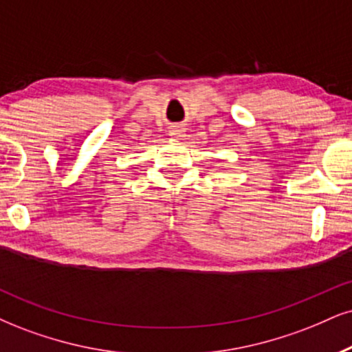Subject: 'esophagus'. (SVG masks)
Here are the masks:
<instances>
[{
  "label": "esophagus",
  "mask_w": 352,
  "mask_h": 352,
  "mask_svg": "<svg viewBox=\"0 0 352 352\" xmlns=\"http://www.w3.org/2000/svg\"><path fill=\"white\" fill-rule=\"evenodd\" d=\"M169 135L175 137V138H181L184 135V129H179V127L171 129V130H169Z\"/></svg>",
  "instance_id": "esophagus-1"
}]
</instances>
